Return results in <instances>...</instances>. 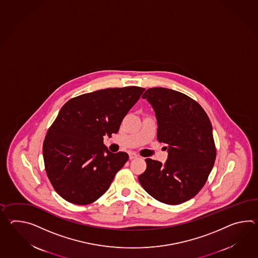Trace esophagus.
Instances as JSON below:
<instances>
[{
    "label": "esophagus",
    "mask_w": 258,
    "mask_h": 258,
    "mask_svg": "<svg viewBox=\"0 0 258 258\" xmlns=\"http://www.w3.org/2000/svg\"><path fill=\"white\" fill-rule=\"evenodd\" d=\"M137 154H135V153H130V159H131V160L134 159V158H137Z\"/></svg>",
    "instance_id": "esophagus-1"
}]
</instances>
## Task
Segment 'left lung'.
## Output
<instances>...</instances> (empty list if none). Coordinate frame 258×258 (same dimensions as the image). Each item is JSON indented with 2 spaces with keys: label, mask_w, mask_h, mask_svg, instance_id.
I'll list each match as a JSON object with an SVG mask.
<instances>
[{
  "label": "left lung",
  "mask_w": 258,
  "mask_h": 258,
  "mask_svg": "<svg viewBox=\"0 0 258 258\" xmlns=\"http://www.w3.org/2000/svg\"><path fill=\"white\" fill-rule=\"evenodd\" d=\"M155 111L157 139L165 143L167 159H145L139 181L152 197L179 205L197 195L216 160L211 122L205 110L189 96L166 88H151L143 94Z\"/></svg>",
  "instance_id": "obj_1"
}]
</instances>
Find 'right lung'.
Segmentation results:
<instances>
[{
    "label": "right lung",
    "instance_id": "add662e5",
    "mask_svg": "<svg viewBox=\"0 0 258 258\" xmlns=\"http://www.w3.org/2000/svg\"><path fill=\"white\" fill-rule=\"evenodd\" d=\"M145 89L110 88L82 94L63 104L46 134L42 154L53 189L75 205H89L109 189L128 155L111 153V137Z\"/></svg>",
    "mask_w": 258,
    "mask_h": 258
}]
</instances>
